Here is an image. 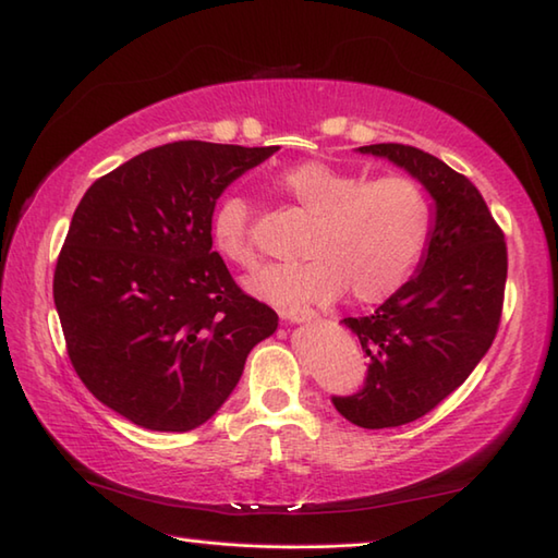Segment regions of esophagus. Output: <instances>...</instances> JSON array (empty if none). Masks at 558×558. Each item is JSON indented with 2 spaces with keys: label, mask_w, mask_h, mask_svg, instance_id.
Masks as SVG:
<instances>
[{
  "label": "esophagus",
  "mask_w": 558,
  "mask_h": 558,
  "mask_svg": "<svg viewBox=\"0 0 558 558\" xmlns=\"http://www.w3.org/2000/svg\"><path fill=\"white\" fill-rule=\"evenodd\" d=\"M280 317L290 324H302V322H312L317 314H314L310 307H290V310H282Z\"/></svg>",
  "instance_id": "1"
}]
</instances>
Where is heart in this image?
<instances>
[{
	"mask_svg": "<svg viewBox=\"0 0 558 558\" xmlns=\"http://www.w3.org/2000/svg\"><path fill=\"white\" fill-rule=\"evenodd\" d=\"M278 192L314 217L302 246L307 260L268 266L246 290L276 307L331 302L343 290L359 305L392 298L417 266L432 229V207L420 182L404 175L368 180L322 160H305L272 180ZM211 241L225 260L256 266L251 205L244 197L219 202Z\"/></svg>",
	"mask_w": 558,
	"mask_h": 558,
	"instance_id": "heart-1",
	"label": "heart"
}]
</instances>
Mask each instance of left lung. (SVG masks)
<instances>
[{
  "instance_id": "obj_1",
  "label": "left lung",
  "mask_w": 558,
  "mask_h": 558,
  "mask_svg": "<svg viewBox=\"0 0 558 558\" xmlns=\"http://www.w3.org/2000/svg\"><path fill=\"white\" fill-rule=\"evenodd\" d=\"M359 154L390 160L429 192L432 229L417 272L368 317H347L371 359L363 390L331 398L363 429L400 427L437 408L488 353L502 312L508 248L469 178L402 144Z\"/></svg>"
}]
</instances>
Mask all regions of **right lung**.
Masks as SVG:
<instances>
[{
	"mask_svg": "<svg viewBox=\"0 0 558 558\" xmlns=\"http://www.w3.org/2000/svg\"><path fill=\"white\" fill-rule=\"evenodd\" d=\"M278 146L175 141L95 180L53 276L68 356L95 398L154 432H190L227 402L278 314L211 251L231 182Z\"/></svg>",
	"mask_w": 558,
	"mask_h": 558,
	"instance_id": "add662e5",
	"label": "right lung"
}]
</instances>
